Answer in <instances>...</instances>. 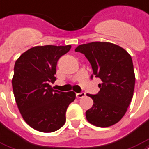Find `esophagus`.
Masks as SVG:
<instances>
[{"label":"esophagus","mask_w":149,"mask_h":149,"mask_svg":"<svg viewBox=\"0 0 149 149\" xmlns=\"http://www.w3.org/2000/svg\"><path fill=\"white\" fill-rule=\"evenodd\" d=\"M86 95L84 92H80V93H77L76 94V96H77V98H81V97H84Z\"/></svg>","instance_id":"1"}]
</instances>
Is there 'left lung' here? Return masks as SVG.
<instances>
[{"instance_id": "obj_1", "label": "left lung", "mask_w": 149, "mask_h": 149, "mask_svg": "<svg viewBox=\"0 0 149 149\" xmlns=\"http://www.w3.org/2000/svg\"><path fill=\"white\" fill-rule=\"evenodd\" d=\"M75 52L84 54L91 63V78L102 81L97 94L87 95L94 102L86 112L87 121L99 127L115 124L124 116L133 97L135 75L131 57L123 48L108 42L80 44Z\"/></svg>"}]
</instances>
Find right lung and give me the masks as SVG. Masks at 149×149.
<instances>
[{"label": "right lung", "mask_w": 149, "mask_h": 149, "mask_svg": "<svg viewBox=\"0 0 149 149\" xmlns=\"http://www.w3.org/2000/svg\"><path fill=\"white\" fill-rule=\"evenodd\" d=\"M71 45L33 47L16 60L12 78L15 102L29 126L44 133L56 131L65 123L67 108L76 98L73 91L53 90L57 62Z\"/></svg>", "instance_id": "obj_1"}]
</instances>
